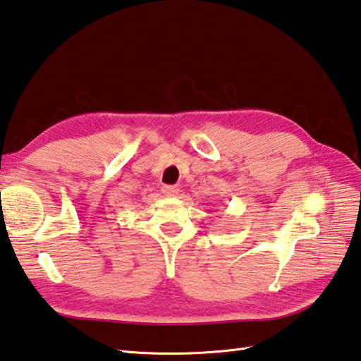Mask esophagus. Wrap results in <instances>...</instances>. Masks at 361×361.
<instances>
[{"label": "esophagus", "mask_w": 361, "mask_h": 361, "mask_svg": "<svg viewBox=\"0 0 361 361\" xmlns=\"http://www.w3.org/2000/svg\"><path fill=\"white\" fill-rule=\"evenodd\" d=\"M163 192L169 197H175V195H178L180 189H178V186H163Z\"/></svg>", "instance_id": "esophagus-1"}]
</instances>
